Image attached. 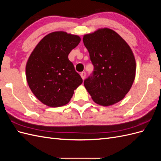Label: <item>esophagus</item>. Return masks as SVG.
I'll use <instances>...</instances> for the list:
<instances>
[{
  "label": "esophagus",
  "mask_w": 161,
  "mask_h": 161,
  "mask_svg": "<svg viewBox=\"0 0 161 161\" xmlns=\"http://www.w3.org/2000/svg\"><path fill=\"white\" fill-rule=\"evenodd\" d=\"M80 76H81V77H82V79L84 80V79H85V77H86V72H81V73H80Z\"/></svg>",
  "instance_id": "esophagus-1"
}]
</instances>
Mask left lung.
I'll use <instances>...</instances> for the list:
<instances>
[{"label": "left lung", "instance_id": "left-lung-1", "mask_svg": "<svg viewBox=\"0 0 161 161\" xmlns=\"http://www.w3.org/2000/svg\"><path fill=\"white\" fill-rule=\"evenodd\" d=\"M85 46L94 66L84 85L96 103L109 106L122 100L136 76L135 58L119 34L108 28L85 35Z\"/></svg>", "mask_w": 161, "mask_h": 161}]
</instances>
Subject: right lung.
Instances as JSON below:
<instances>
[{"label": "right lung", "mask_w": 161, "mask_h": 161, "mask_svg": "<svg viewBox=\"0 0 161 161\" xmlns=\"http://www.w3.org/2000/svg\"><path fill=\"white\" fill-rule=\"evenodd\" d=\"M80 42L64 31L47 34L29 58L25 72L30 89L42 103L52 108L67 104L82 82L69 54Z\"/></svg>", "instance_id": "1"}]
</instances>
